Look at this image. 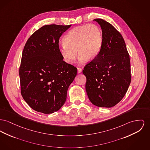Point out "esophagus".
Wrapping results in <instances>:
<instances>
[{
	"mask_svg": "<svg viewBox=\"0 0 150 150\" xmlns=\"http://www.w3.org/2000/svg\"><path fill=\"white\" fill-rule=\"evenodd\" d=\"M82 72V69L81 68H78V73L80 74Z\"/></svg>",
	"mask_w": 150,
	"mask_h": 150,
	"instance_id": "1",
	"label": "esophagus"
}]
</instances>
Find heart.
I'll list each match as a JSON object with an SVG mask.
<instances>
[{
	"instance_id": "1",
	"label": "heart",
	"mask_w": 150,
	"mask_h": 150,
	"mask_svg": "<svg viewBox=\"0 0 150 150\" xmlns=\"http://www.w3.org/2000/svg\"><path fill=\"white\" fill-rule=\"evenodd\" d=\"M63 41L59 46V51L64 61L73 63L78 52V62L81 64L87 59L91 61L97 57L102 46L103 32L96 24L83 25L70 30L64 36Z\"/></svg>"
}]
</instances>
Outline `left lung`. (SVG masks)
<instances>
[{"label": "left lung", "mask_w": 150, "mask_h": 150, "mask_svg": "<svg viewBox=\"0 0 150 150\" xmlns=\"http://www.w3.org/2000/svg\"><path fill=\"white\" fill-rule=\"evenodd\" d=\"M103 32V43L97 57L83 71L86 89L95 105L111 108L125 95L131 82L130 60L122 35L112 24L96 18Z\"/></svg>", "instance_id": "1"}]
</instances>
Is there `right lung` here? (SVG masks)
<instances>
[{
  "instance_id": "add662e5",
  "label": "right lung",
  "mask_w": 150,
  "mask_h": 150,
  "mask_svg": "<svg viewBox=\"0 0 150 150\" xmlns=\"http://www.w3.org/2000/svg\"><path fill=\"white\" fill-rule=\"evenodd\" d=\"M71 25H44L25 45L19 69L21 93L33 110L51 114L64 104L77 69L63 61L59 40Z\"/></svg>"
}]
</instances>
